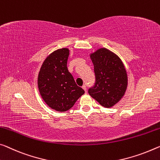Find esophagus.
<instances>
[{
    "label": "esophagus",
    "instance_id": "esophagus-1",
    "mask_svg": "<svg viewBox=\"0 0 160 160\" xmlns=\"http://www.w3.org/2000/svg\"><path fill=\"white\" fill-rule=\"evenodd\" d=\"M82 88H83V89L85 91V93H86V94H87V87H86L85 85H83V86H82Z\"/></svg>",
    "mask_w": 160,
    "mask_h": 160
}]
</instances>
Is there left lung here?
Here are the masks:
<instances>
[{
  "label": "left lung",
  "instance_id": "1",
  "mask_svg": "<svg viewBox=\"0 0 160 160\" xmlns=\"http://www.w3.org/2000/svg\"><path fill=\"white\" fill-rule=\"evenodd\" d=\"M95 73L94 86L88 92L102 107L110 108L124 97L128 78L120 58L107 48H101L91 53Z\"/></svg>",
  "mask_w": 160,
  "mask_h": 160
}]
</instances>
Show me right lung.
Segmentation results:
<instances>
[{
	"label": "right lung",
	"instance_id": "1",
	"mask_svg": "<svg viewBox=\"0 0 160 160\" xmlns=\"http://www.w3.org/2000/svg\"><path fill=\"white\" fill-rule=\"evenodd\" d=\"M68 48L58 49L44 60L38 77V87L46 104L58 112L70 109L84 90L76 83L68 72Z\"/></svg>",
	"mask_w": 160,
	"mask_h": 160
}]
</instances>
